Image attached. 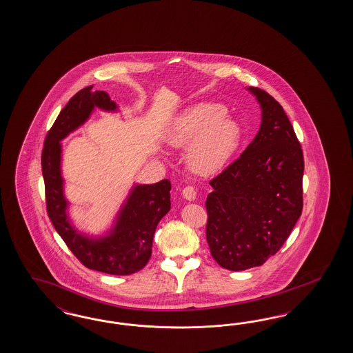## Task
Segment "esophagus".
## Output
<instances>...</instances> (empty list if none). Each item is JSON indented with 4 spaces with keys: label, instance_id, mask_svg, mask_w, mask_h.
Listing matches in <instances>:
<instances>
[{
    "label": "esophagus",
    "instance_id": "esophagus-1",
    "mask_svg": "<svg viewBox=\"0 0 353 353\" xmlns=\"http://www.w3.org/2000/svg\"><path fill=\"white\" fill-rule=\"evenodd\" d=\"M182 196L185 198V199H188V201H194L195 198H196V189L194 188V186H186V188H183V190H182Z\"/></svg>",
    "mask_w": 353,
    "mask_h": 353
}]
</instances>
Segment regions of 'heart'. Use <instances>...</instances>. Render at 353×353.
Instances as JSON below:
<instances>
[{
	"label": "heart",
	"instance_id": "obj_1",
	"mask_svg": "<svg viewBox=\"0 0 353 353\" xmlns=\"http://www.w3.org/2000/svg\"><path fill=\"white\" fill-rule=\"evenodd\" d=\"M168 139L174 146L192 143L189 158L192 168L203 174L220 171L241 141V128L226 118V107L202 102L188 110L171 129Z\"/></svg>",
	"mask_w": 353,
	"mask_h": 353
}]
</instances>
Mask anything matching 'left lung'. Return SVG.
Masks as SVG:
<instances>
[{"label": "left lung", "mask_w": 353, "mask_h": 353, "mask_svg": "<svg viewBox=\"0 0 353 353\" xmlns=\"http://www.w3.org/2000/svg\"><path fill=\"white\" fill-rule=\"evenodd\" d=\"M263 110L256 137L214 177L205 238L220 267H260L288 241L303 211L304 158L283 107L251 86Z\"/></svg>", "instance_id": "obj_1"}]
</instances>
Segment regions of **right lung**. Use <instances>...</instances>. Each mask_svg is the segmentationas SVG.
Masks as SVG:
<instances>
[{"instance_id":"right-lung-1","label":"right lung","mask_w":353,"mask_h":353,"mask_svg":"<svg viewBox=\"0 0 353 353\" xmlns=\"http://www.w3.org/2000/svg\"><path fill=\"white\" fill-rule=\"evenodd\" d=\"M94 106L117 108L106 92H94L93 86H86L68 101L45 137L41 168L46 212L64 243L84 267L107 274L128 276L141 270L150 260L157 225L171 210V182L161 180L137 186L124 205L112 234L105 239L93 241L77 234L64 212L59 141L83 124Z\"/></svg>"}]
</instances>
